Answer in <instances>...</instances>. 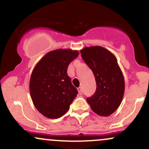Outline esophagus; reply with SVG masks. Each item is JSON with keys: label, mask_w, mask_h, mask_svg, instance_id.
<instances>
[{"label": "esophagus", "mask_w": 149, "mask_h": 149, "mask_svg": "<svg viewBox=\"0 0 149 149\" xmlns=\"http://www.w3.org/2000/svg\"><path fill=\"white\" fill-rule=\"evenodd\" d=\"M78 91H79V94H82V88H81V87L78 88Z\"/></svg>", "instance_id": "obj_1"}]
</instances>
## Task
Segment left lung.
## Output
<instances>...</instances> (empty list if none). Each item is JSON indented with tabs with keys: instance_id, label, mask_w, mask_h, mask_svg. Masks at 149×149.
<instances>
[{
	"instance_id": "left-lung-1",
	"label": "left lung",
	"mask_w": 149,
	"mask_h": 149,
	"mask_svg": "<svg viewBox=\"0 0 149 149\" xmlns=\"http://www.w3.org/2000/svg\"><path fill=\"white\" fill-rule=\"evenodd\" d=\"M82 58L93 71L96 91L87 102L92 111L109 116L119 107L124 94L125 82L116 56L101 46L86 47L81 50Z\"/></svg>"
}]
</instances>
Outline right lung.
Segmentation results:
<instances>
[{"label": "right lung", "mask_w": 149, "mask_h": 149, "mask_svg": "<svg viewBox=\"0 0 149 149\" xmlns=\"http://www.w3.org/2000/svg\"><path fill=\"white\" fill-rule=\"evenodd\" d=\"M79 54L71 49L50 51L33 70L29 84L31 99L37 110L47 118L63 116L77 95L67 68Z\"/></svg>", "instance_id": "1"}]
</instances>
